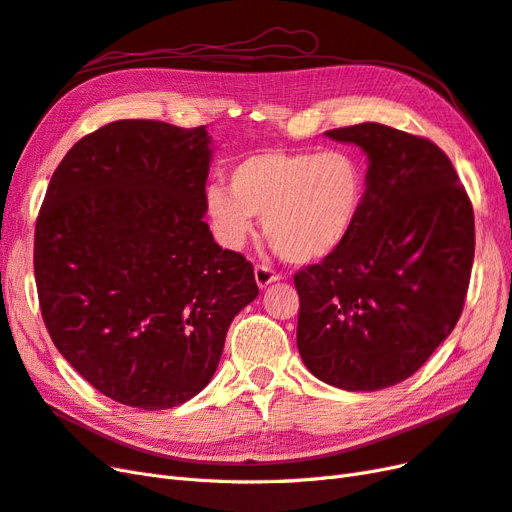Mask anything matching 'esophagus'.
<instances>
[{
    "instance_id": "esophagus-1",
    "label": "esophagus",
    "mask_w": 512,
    "mask_h": 512,
    "mask_svg": "<svg viewBox=\"0 0 512 512\" xmlns=\"http://www.w3.org/2000/svg\"><path fill=\"white\" fill-rule=\"evenodd\" d=\"M254 277H256V284H258L260 288H267L269 284H273V282L280 280L282 275L277 273L275 269L267 267V265H256V269H254Z\"/></svg>"
}]
</instances>
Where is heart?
Wrapping results in <instances>:
<instances>
[{
    "mask_svg": "<svg viewBox=\"0 0 512 512\" xmlns=\"http://www.w3.org/2000/svg\"><path fill=\"white\" fill-rule=\"evenodd\" d=\"M228 187L211 185L207 209L224 245L241 247L262 218L275 254L312 265L337 252L361 218L367 170L346 147L252 153L228 170Z\"/></svg>",
    "mask_w": 512,
    "mask_h": 512,
    "instance_id": "b5f03b06",
    "label": "heart"
}]
</instances>
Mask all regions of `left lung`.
<instances>
[{"mask_svg":"<svg viewBox=\"0 0 512 512\" xmlns=\"http://www.w3.org/2000/svg\"><path fill=\"white\" fill-rule=\"evenodd\" d=\"M329 138L369 158L346 243L294 273L297 346L316 378L346 391L404 382L451 335L474 262V209L446 153L382 123Z\"/></svg>","mask_w":512,"mask_h":512,"instance_id":"left-lung-1","label":"left lung"}]
</instances>
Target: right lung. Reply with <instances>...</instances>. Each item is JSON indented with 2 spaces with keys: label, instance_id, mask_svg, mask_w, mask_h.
<instances>
[{
  "label": "right lung",
  "instance_id": "add662e5",
  "mask_svg": "<svg viewBox=\"0 0 512 512\" xmlns=\"http://www.w3.org/2000/svg\"><path fill=\"white\" fill-rule=\"evenodd\" d=\"M207 130L121 119L83 136L36 220L42 320L61 356L123 406L192 399L232 318L258 297L254 267L207 226Z\"/></svg>",
  "mask_w": 512,
  "mask_h": 512
}]
</instances>
